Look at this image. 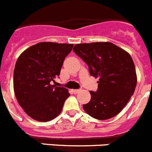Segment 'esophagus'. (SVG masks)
I'll return each mask as SVG.
<instances>
[{
  "mask_svg": "<svg viewBox=\"0 0 152 152\" xmlns=\"http://www.w3.org/2000/svg\"><path fill=\"white\" fill-rule=\"evenodd\" d=\"M80 90H81L80 89H77V90H72V92H73L75 94H76V93H78L80 91Z\"/></svg>",
  "mask_w": 152,
  "mask_h": 152,
  "instance_id": "esophagus-1",
  "label": "esophagus"
}]
</instances>
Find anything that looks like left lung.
Segmentation results:
<instances>
[{
    "mask_svg": "<svg viewBox=\"0 0 152 152\" xmlns=\"http://www.w3.org/2000/svg\"><path fill=\"white\" fill-rule=\"evenodd\" d=\"M73 51L87 64L90 75L99 77L98 90L90 91L91 99L83 105L84 111L98 120L116 116L133 95L137 83L132 57L110 42L76 44Z\"/></svg>",
    "mask_w": 152,
    "mask_h": 152,
    "instance_id": "8db88e82",
    "label": "left lung"
}]
</instances>
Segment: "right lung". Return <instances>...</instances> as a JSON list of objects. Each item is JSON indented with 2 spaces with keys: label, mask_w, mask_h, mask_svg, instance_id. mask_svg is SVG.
Returning <instances> with one entry per match:
<instances>
[{
  "label": "right lung",
  "mask_w": 152,
  "mask_h": 152,
  "mask_svg": "<svg viewBox=\"0 0 152 152\" xmlns=\"http://www.w3.org/2000/svg\"><path fill=\"white\" fill-rule=\"evenodd\" d=\"M73 44L41 42L22 53L13 72L15 96L25 112L37 121H51L60 114L70 96L65 87L51 85L60 75Z\"/></svg>",
  "instance_id": "add662e5"
}]
</instances>
